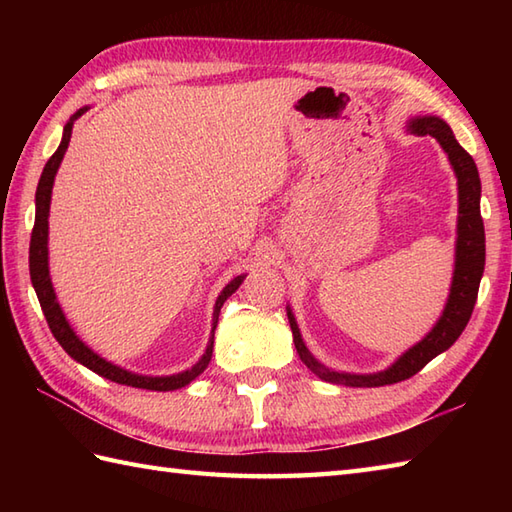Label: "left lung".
<instances>
[{"label": "left lung", "mask_w": 512, "mask_h": 512, "mask_svg": "<svg viewBox=\"0 0 512 512\" xmlns=\"http://www.w3.org/2000/svg\"><path fill=\"white\" fill-rule=\"evenodd\" d=\"M407 132L416 136H433L449 156L455 178H458V237H455V266L453 279L449 288V299L444 303V310L436 325L424 334L405 354H400L383 372L374 374H350L336 372V369L325 367L321 361L312 356V352L303 343L299 325L290 306L288 321L292 330V341H295L297 354L314 376H319L325 383L345 385V387H380L394 385L400 380L411 378L420 369L433 361L438 354L447 352L449 347L458 341V336L466 328L471 319V312L480 290V281L484 275L486 262V239H484V222L480 213L482 198V182L477 173L475 160L466 154L462 145L455 140L451 127L438 116H416L409 118Z\"/></svg>", "instance_id": "8db88e82"}]
</instances>
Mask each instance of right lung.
Instances as JSON below:
<instances>
[{
	"label": "right lung",
	"instance_id": "obj_1",
	"mask_svg": "<svg viewBox=\"0 0 512 512\" xmlns=\"http://www.w3.org/2000/svg\"><path fill=\"white\" fill-rule=\"evenodd\" d=\"M90 107L85 105L81 110H76L70 121L65 123L63 127V138L59 149L54 151L52 158L46 162L43 167V173L37 184V193H35V228H32V237H30V279H32V288L37 292V299L41 303V310L46 314V321L50 325V330L54 334V339L59 341V345L68 352L76 363L85 365L88 369H92L94 374H99L107 380H114L118 385H127V387H138V389H151V391H173L180 387H187L191 380L198 378L206 365L211 363L213 356V339H215V325L217 319H220V310L224 306V301L233 295V292L242 286V281L246 279V275H237L235 279H231L226 284V288L220 292V297L215 301L213 308V328H211V336L209 343H206V350L200 356V361L191 365L184 372L171 374V376H143L136 372H129V369L114 365L112 361H107L101 354H96L92 347L85 345L79 334L74 332V328L70 325V321L65 319V314L57 301V292L52 288V279H50V266H48V217H50V200H52V184H54V176H57L61 160L65 156V149L70 145V136H72V127L76 118H81Z\"/></svg>",
	"mask_w": 512,
	"mask_h": 512
}]
</instances>
